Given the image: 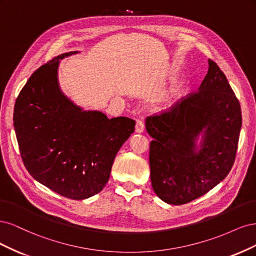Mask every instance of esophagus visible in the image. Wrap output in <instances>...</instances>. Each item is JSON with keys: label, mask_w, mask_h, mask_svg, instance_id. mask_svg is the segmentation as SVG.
<instances>
[{"label": "esophagus", "mask_w": 256, "mask_h": 256, "mask_svg": "<svg viewBox=\"0 0 256 256\" xmlns=\"http://www.w3.org/2000/svg\"><path fill=\"white\" fill-rule=\"evenodd\" d=\"M144 130V123L142 120H137L136 121V126H135V132L136 133H142Z\"/></svg>", "instance_id": "1"}]
</instances>
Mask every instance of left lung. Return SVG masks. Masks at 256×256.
<instances>
[{
    "label": "left lung",
    "mask_w": 256,
    "mask_h": 256,
    "mask_svg": "<svg viewBox=\"0 0 256 256\" xmlns=\"http://www.w3.org/2000/svg\"><path fill=\"white\" fill-rule=\"evenodd\" d=\"M153 190L168 204L182 205L208 192L235 162L242 110L224 73L208 60L199 90L162 114L148 117ZM204 132L202 149L195 140Z\"/></svg>",
    "instance_id": "1"
}]
</instances>
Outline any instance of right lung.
Here are the masks:
<instances>
[{"mask_svg":"<svg viewBox=\"0 0 256 256\" xmlns=\"http://www.w3.org/2000/svg\"><path fill=\"white\" fill-rule=\"evenodd\" d=\"M76 53L54 57L32 74L16 100L14 126L30 174L56 194L83 200L104 188L135 121L84 112L64 96L57 68Z\"/></svg>","mask_w":256,"mask_h":256,"instance_id":"obj_1","label":"right lung"}]
</instances>
